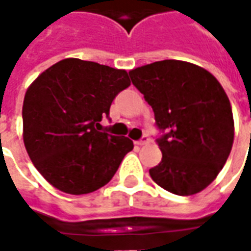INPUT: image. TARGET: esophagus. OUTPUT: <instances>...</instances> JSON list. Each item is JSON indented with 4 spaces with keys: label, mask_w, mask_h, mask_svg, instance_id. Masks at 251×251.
Returning a JSON list of instances; mask_svg holds the SVG:
<instances>
[{
    "label": "esophagus",
    "mask_w": 251,
    "mask_h": 251,
    "mask_svg": "<svg viewBox=\"0 0 251 251\" xmlns=\"http://www.w3.org/2000/svg\"><path fill=\"white\" fill-rule=\"evenodd\" d=\"M147 144H149V138H148L147 136H144L140 141H137V145H140V147H142V145H147Z\"/></svg>",
    "instance_id": "obj_1"
}]
</instances>
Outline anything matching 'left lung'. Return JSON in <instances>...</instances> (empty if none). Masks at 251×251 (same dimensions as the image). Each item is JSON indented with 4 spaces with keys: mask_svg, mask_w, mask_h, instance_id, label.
<instances>
[{
    "mask_svg": "<svg viewBox=\"0 0 251 251\" xmlns=\"http://www.w3.org/2000/svg\"><path fill=\"white\" fill-rule=\"evenodd\" d=\"M129 75L152 106L158 129L167 130L157 140L163 158L149 169L153 181L180 196L203 191L222 171L234 142L231 104L221 83L181 60L151 63Z\"/></svg>",
    "mask_w": 251,
    "mask_h": 251,
    "instance_id": "8db88e82",
    "label": "left lung"
}]
</instances>
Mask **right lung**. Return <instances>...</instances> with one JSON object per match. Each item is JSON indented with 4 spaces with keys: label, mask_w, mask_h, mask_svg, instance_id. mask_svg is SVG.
I'll use <instances>...</instances> for the list:
<instances>
[{
    "label": "right lung",
    "mask_w": 251,
    "mask_h": 251,
    "mask_svg": "<svg viewBox=\"0 0 251 251\" xmlns=\"http://www.w3.org/2000/svg\"><path fill=\"white\" fill-rule=\"evenodd\" d=\"M129 86L125 70L75 57L57 62L33 80L23 104V138L50 184L84 195L113 179L133 141L99 131V122Z\"/></svg>",
    "instance_id": "1"
}]
</instances>
